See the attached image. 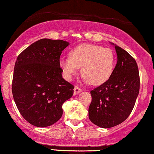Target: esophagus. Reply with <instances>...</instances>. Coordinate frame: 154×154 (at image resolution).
Segmentation results:
<instances>
[{
    "label": "esophagus",
    "instance_id": "34e87169",
    "mask_svg": "<svg viewBox=\"0 0 154 154\" xmlns=\"http://www.w3.org/2000/svg\"><path fill=\"white\" fill-rule=\"evenodd\" d=\"M81 91H82V89L80 88L79 87H77V86H75L74 88V95H77V94H78L79 93H80Z\"/></svg>",
    "mask_w": 154,
    "mask_h": 154
}]
</instances>
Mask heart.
Listing matches in <instances>:
<instances>
[{
	"label": "heart",
	"mask_w": 154,
	"mask_h": 154,
	"mask_svg": "<svg viewBox=\"0 0 154 154\" xmlns=\"http://www.w3.org/2000/svg\"><path fill=\"white\" fill-rule=\"evenodd\" d=\"M115 56L112 50L95 45H81L69 52V58H61L59 65L66 80L81 73L86 82L98 85L104 83L113 72Z\"/></svg>",
	"instance_id": "b5f03b06"
}]
</instances>
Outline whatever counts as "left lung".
Returning a JSON list of instances; mask_svg holds the SVG:
<instances>
[{
    "instance_id": "8db88e82",
    "label": "left lung",
    "mask_w": 154,
    "mask_h": 154,
    "mask_svg": "<svg viewBox=\"0 0 154 154\" xmlns=\"http://www.w3.org/2000/svg\"><path fill=\"white\" fill-rule=\"evenodd\" d=\"M117 63L108 80L91 91L92 101L88 117L101 128H111L124 122L131 114L140 91L136 60L116 45Z\"/></svg>"
}]
</instances>
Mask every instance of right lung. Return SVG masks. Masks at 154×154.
<instances>
[{"label":"right lung","mask_w":154,"mask_h":154,"mask_svg":"<svg viewBox=\"0 0 154 154\" xmlns=\"http://www.w3.org/2000/svg\"><path fill=\"white\" fill-rule=\"evenodd\" d=\"M69 45L63 40L42 38L27 47L15 62L12 94L23 118L38 127L56 123L62 105L73 95L74 85L62 77L61 52Z\"/></svg>","instance_id":"right-lung-1"}]
</instances>
